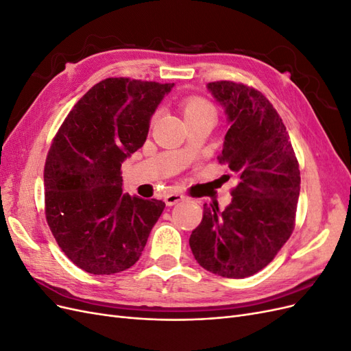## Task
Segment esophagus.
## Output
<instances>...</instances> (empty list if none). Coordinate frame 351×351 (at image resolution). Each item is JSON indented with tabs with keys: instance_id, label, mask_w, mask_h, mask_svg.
Returning <instances> with one entry per match:
<instances>
[{
	"instance_id": "1",
	"label": "esophagus",
	"mask_w": 351,
	"mask_h": 351,
	"mask_svg": "<svg viewBox=\"0 0 351 351\" xmlns=\"http://www.w3.org/2000/svg\"><path fill=\"white\" fill-rule=\"evenodd\" d=\"M165 204H167V206H173V205H176V204H178V202H182V200H184V196L182 195V193H169V195H167L165 196Z\"/></svg>"
}]
</instances>
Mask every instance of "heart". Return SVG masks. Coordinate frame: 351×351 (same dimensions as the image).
Wrapping results in <instances>:
<instances>
[{"label": "heart", "mask_w": 351, "mask_h": 351, "mask_svg": "<svg viewBox=\"0 0 351 351\" xmlns=\"http://www.w3.org/2000/svg\"><path fill=\"white\" fill-rule=\"evenodd\" d=\"M182 110L186 121H193L204 119V117H212L215 119V108L212 107L206 99L200 97H189L182 101Z\"/></svg>", "instance_id": "1"}]
</instances>
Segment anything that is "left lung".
<instances>
[{"label": "left lung", "mask_w": 351, "mask_h": 351, "mask_svg": "<svg viewBox=\"0 0 351 351\" xmlns=\"http://www.w3.org/2000/svg\"><path fill=\"white\" fill-rule=\"evenodd\" d=\"M224 108L230 129L219 162L236 174L231 204L204 205L189 239L202 268L226 278H246L275 258L294 230L300 169L289 132L263 95L234 82L206 84Z\"/></svg>", "instance_id": "1"}]
</instances>
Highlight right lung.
Returning <instances> with one entry per match:
<instances>
[{
	"label": "right lung",
	"instance_id": "1",
	"mask_svg": "<svg viewBox=\"0 0 351 351\" xmlns=\"http://www.w3.org/2000/svg\"><path fill=\"white\" fill-rule=\"evenodd\" d=\"M174 83L111 77L74 105L51 145L45 215L66 256L111 275L139 261L165 204L123 193L121 164L143 146L151 119Z\"/></svg>",
	"mask_w": 351,
	"mask_h": 351
}]
</instances>
